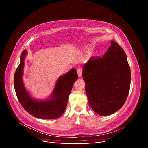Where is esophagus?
Masks as SVG:
<instances>
[{"mask_svg": "<svg viewBox=\"0 0 148 148\" xmlns=\"http://www.w3.org/2000/svg\"><path fill=\"white\" fill-rule=\"evenodd\" d=\"M82 71H83V70L82 68H78L77 69V73H78V75L79 77H81L82 75Z\"/></svg>", "mask_w": 148, "mask_h": 148, "instance_id": "1", "label": "esophagus"}]
</instances>
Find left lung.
<instances>
[{
    "mask_svg": "<svg viewBox=\"0 0 148 148\" xmlns=\"http://www.w3.org/2000/svg\"><path fill=\"white\" fill-rule=\"evenodd\" d=\"M88 103L101 116L115 113L126 101L131 83L127 55L113 41L102 57H91L82 73Z\"/></svg>",
    "mask_w": 148,
    "mask_h": 148,
    "instance_id": "1",
    "label": "left lung"
}]
</instances>
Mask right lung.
I'll use <instances>...</instances> for the list:
<instances>
[{
    "label": "right lung",
    "mask_w": 148,
    "mask_h": 148,
    "mask_svg": "<svg viewBox=\"0 0 148 148\" xmlns=\"http://www.w3.org/2000/svg\"><path fill=\"white\" fill-rule=\"evenodd\" d=\"M27 51L22 52L20 64L14 75V87L16 95L21 105L33 117L42 119H54L61 117L67 106L68 98L75 82L78 79L75 69L57 79L50 98L44 101H36L31 97L23 83L25 58Z\"/></svg>",
    "instance_id": "1"
}]
</instances>
